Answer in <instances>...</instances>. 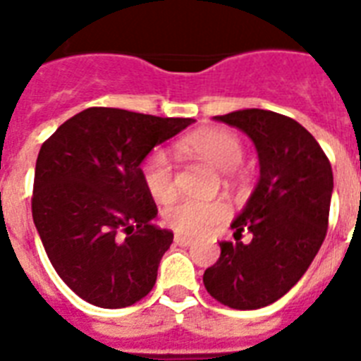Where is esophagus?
I'll use <instances>...</instances> for the list:
<instances>
[{"mask_svg":"<svg viewBox=\"0 0 361 361\" xmlns=\"http://www.w3.org/2000/svg\"><path fill=\"white\" fill-rule=\"evenodd\" d=\"M174 241H176V245H180V247H191V245H192V240H191V238L180 236V234H176Z\"/></svg>","mask_w":361,"mask_h":361,"instance_id":"34e87169","label":"esophagus"}]
</instances>
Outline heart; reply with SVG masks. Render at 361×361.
Wrapping results in <instances>:
<instances>
[{"instance_id": "obj_1", "label": "heart", "mask_w": 361, "mask_h": 361, "mask_svg": "<svg viewBox=\"0 0 361 361\" xmlns=\"http://www.w3.org/2000/svg\"><path fill=\"white\" fill-rule=\"evenodd\" d=\"M181 149L204 159L221 172H231L243 159L240 136L226 129L197 130L181 142ZM140 176L146 191L155 200L164 202L174 195V170L166 152L153 149L142 161ZM164 223L185 236H202L228 217V208L221 200H198L178 197L164 208Z\"/></svg>"}]
</instances>
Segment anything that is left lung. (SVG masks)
I'll return each instance as SVG.
<instances>
[{"instance_id":"left-lung-1","label":"left lung","mask_w":361,"mask_h":361,"mask_svg":"<svg viewBox=\"0 0 361 361\" xmlns=\"http://www.w3.org/2000/svg\"><path fill=\"white\" fill-rule=\"evenodd\" d=\"M214 120L251 138L260 176L232 221L236 241H221V257L204 271V286L232 309L266 307L302 279L324 241L331 164L305 127L271 110H236ZM241 231L252 232L247 244Z\"/></svg>"}]
</instances>
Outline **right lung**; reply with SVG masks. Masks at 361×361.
<instances>
[{
    "mask_svg": "<svg viewBox=\"0 0 361 361\" xmlns=\"http://www.w3.org/2000/svg\"><path fill=\"white\" fill-rule=\"evenodd\" d=\"M121 109L82 110L41 146L33 223L54 269L92 305L129 307L157 281L174 234L157 228V206L140 164L191 125Z\"/></svg>",
    "mask_w": 361,
    "mask_h": 361,
    "instance_id": "obj_1",
    "label": "right lung"
}]
</instances>
